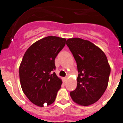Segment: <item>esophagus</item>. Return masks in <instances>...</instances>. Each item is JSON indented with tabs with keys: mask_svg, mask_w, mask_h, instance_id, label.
<instances>
[{
	"mask_svg": "<svg viewBox=\"0 0 123 123\" xmlns=\"http://www.w3.org/2000/svg\"><path fill=\"white\" fill-rule=\"evenodd\" d=\"M66 81H67V77H64V78H63V82H66Z\"/></svg>",
	"mask_w": 123,
	"mask_h": 123,
	"instance_id": "obj_1",
	"label": "esophagus"
}]
</instances>
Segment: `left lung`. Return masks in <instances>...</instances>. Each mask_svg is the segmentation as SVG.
Wrapping results in <instances>:
<instances>
[{
  "instance_id": "8db88e82",
  "label": "left lung",
  "mask_w": 123,
  "mask_h": 123,
  "mask_svg": "<svg viewBox=\"0 0 123 123\" xmlns=\"http://www.w3.org/2000/svg\"><path fill=\"white\" fill-rule=\"evenodd\" d=\"M79 74L77 87L70 92L73 100L82 106H89L98 100L108 87L111 67L105 53L88 40L73 38L67 40Z\"/></svg>"
}]
</instances>
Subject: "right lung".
Instances as JSON below:
<instances>
[{
	"label": "right lung",
	"instance_id": "right-lung-1",
	"mask_svg": "<svg viewBox=\"0 0 123 123\" xmlns=\"http://www.w3.org/2000/svg\"><path fill=\"white\" fill-rule=\"evenodd\" d=\"M66 39L49 36L36 41L25 52L19 67L21 88L29 100L43 107L55 100L62 81L53 70L55 59L65 46Z\"/></svg>",
	"mask_w": 123,
	"mask_h": 123
}]
</instances>
